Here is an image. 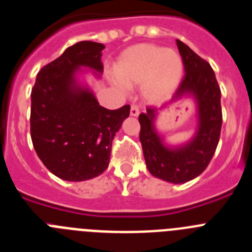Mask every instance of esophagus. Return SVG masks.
I'll use <instances>...</instances> for the list:
<instances>
[{
	"label": "esophagus",
	"mask_w": 252,
	"mask_h": 252,
	"mask_svg": "<svg viewBox=\"0 0 252 252\" xmlns=\"http://www.w3.org/2000/svg\"><path fill=\"white\" fill-rule=\"evenodd\" d=\"M130 115L132 117H137L140 115V110L137 106H131V110H130Z\"/></svg>",
	"instance_id": "esophagus-1"
}]
</instances>
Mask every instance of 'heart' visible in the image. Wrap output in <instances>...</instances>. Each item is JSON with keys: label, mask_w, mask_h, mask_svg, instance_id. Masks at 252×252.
Instances as JSON below:
<instances>
[{"label": "heart", "mask_w": 252, "mask_h": 252, "mask_svg": "<svg viewBox=\"0 0 252 252\" xmlns=\"http://www.w3.org/2000/svg\"><path fill=\"white\" fill-rule=\"evenodd\" d=\"M184 63L179 53L154 44H136L125 49L113 64L111 82L120 90L139 86L149 103H161L179 88Z\"/></svg>", "instance_id": "1"}]
</instances>
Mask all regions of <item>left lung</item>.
<instances>
[{
  "mask_svg": "<svg viewBox=\"0 0 252 252\" xmlns=\"http://www.w3.org/2000/svg\"><path fill=\"white\" fill-rule=\"evenodd\" d=\"M186 69V77L169 106L180 99H192L197 128L182 144H169L158 131L159 111L148 108L139 116L140 141L146 166L154 177L173 184H183L202 174L213 158L222 126L221 90L215 72L206 60L177 39Z\"/></svg>",
  "mask_w": 252,
  "mask_h": 252,
  "instance_id": "left-lung-1",
  "label": "left lung"
}]
</instances>
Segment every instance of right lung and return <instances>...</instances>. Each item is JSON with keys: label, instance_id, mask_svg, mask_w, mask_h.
<instances>
[{"label": "right lung", "instance_id": "obj_1", "mask_svg": "<svg viewBox=\"0 0 252 252\" xmlns=\"http://www.w3.org/2000/svg\"><path fill=\"white\" fill-rule=\"evenodd\" d=\"M103 44L79 41L44 66L31 91V140L37 157L54 175L83 182L108 166L116 132L130 106L107 110L87 83L103 73Z\"/></svg>", "mask_w": 252, "mask_h": 252}]
</instances>
